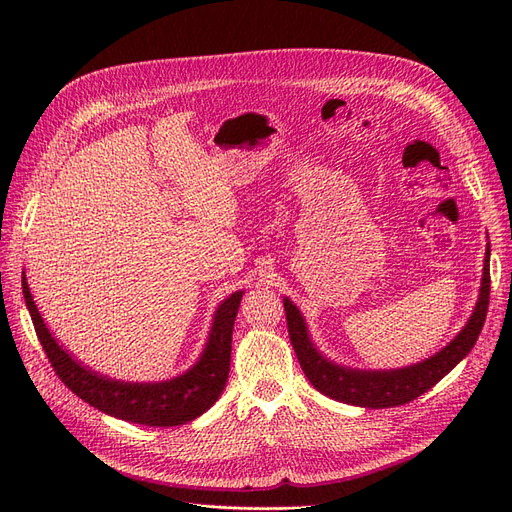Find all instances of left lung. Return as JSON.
<instances>
[{"label":"left lung","mask_w":512,"mask_h":512,"mask_svg":"<svg viewBox=\"0 0 512 512\" xmlns=\"http://www.w3.org/2000/svg\"><path fill=\"white\" fill-rule=\"evenodd\" d=\"M490 305V245L486 249V259H483V276L479 299L475 309L467 321V326L454 336V340L444 346L440 353L429 357L421 363L388 369V371H365L351 369L332 363L321 355L313 346L307 324L290 299L284 297V311L288 336L294 353L299 357V363L307 375V380L315 390L326 394L346 405H357L365 409H388L407 405L429 388H434L446 373H450L469 353L477 342L483 324H486V313Z\"/></svg>","instance_id":"1"}]
</instances>
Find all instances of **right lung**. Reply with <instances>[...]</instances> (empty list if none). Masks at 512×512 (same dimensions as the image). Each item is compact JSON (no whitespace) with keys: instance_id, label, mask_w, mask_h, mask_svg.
Returning <instances> with one entry per match:
<instances>
[{"instance_id":"1","label":"right lung","mask_w":512,"mask_h":512,"mask_svg":"<svg viewBox=\"0 0 512 512\" xmlns=\"http://www.w3.org/2000/svg\"><path fill=\"white\" fill-rule=\"evenodd\" d=\"M22 294L37 338L53 371L78 398H83L91 407L107 415L155 427L182 425L213 407V402L220 398L226 386L232 353V328L242 299L240 290L230 294L215 311L211 332L199 361L178 378L153 384L112 380L78 363L47 330L31 297L26 276H22Z\"/></svg>"}]
</instances>
